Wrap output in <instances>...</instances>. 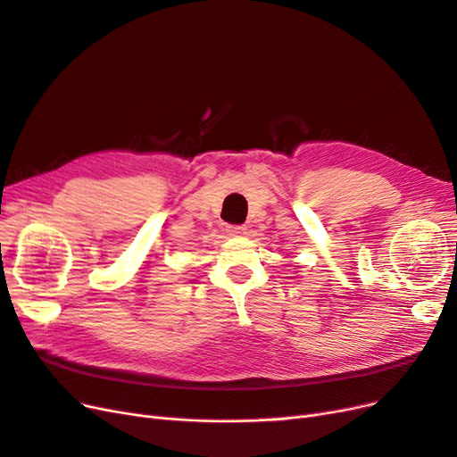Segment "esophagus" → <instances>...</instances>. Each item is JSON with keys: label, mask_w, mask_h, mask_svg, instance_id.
<instances>
[{"label": "esophagus", "mask_w": 457, "mask_h": 457, "mask_svg": "<svg viewBox=\"0 0 457 457\" xmlns=\"http://www.w3.org/2000/svg\"><path fill=\"white\" fill-rule=\"evenodd\" d=\"M245 225H228L227 227V232L230 234V237H242V234H245Z\"/></svg>", "instance_id": "esophagus-1"}]
</instances>
